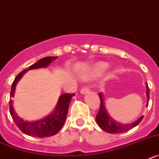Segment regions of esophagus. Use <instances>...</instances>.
<instances>
[{
    "mask_svg": "<svg viewBox=\"0 0 159 159\" xmlns=\"http://www.w3.org/2000/svg\"><path fill=\"white\" fill-rule=\"evenodd\" d=\"M89 91H90V90H89V88H88V87H84V88H83L82 89L80 90V93L81 94H86V93H88Z\"/></svg>",
    "mask_w": 159,
    "mask_h": 159,
    "instance_id": "1",
    "label": "esophagus"
}]
</instances>
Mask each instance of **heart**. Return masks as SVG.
<instances>
[{"mask_svg":"<svg viewBox=\"0 0 159 159\" xmlns=\"http://www.w3.org/2000/svg\"><path fill=\"white\" fill-rule=\"evenodd\" d=\"M108 67V64L107 63H99L98 64H96L95 67V69H94V73L95 74H100V73L103 72L104 71H106Z\"/></svg>","mask_w":159,"mask_h":159,"instance_id":"b5f03b06","label":"heart"}]
</instances>
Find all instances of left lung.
<instances>
[{
	"instance_id": "obj_1",
	"label": "left lung",
	"mask_w": 159,
	"mask_h": 159,
	"mask_svg": "<svg viewBox=\"0 0 159 159\" xmlns=\"http://www.w3.org/2000/svg\"><path fill=\"white\" fill-rule=\"evenodd\" d=\"M149 94H150V89H149L148 85L147 84V96L148 100ZM99 96L100 98V108H99V111L97 114L95 119H96V122L99 126V127L104 131L107 132V133H111V134H119V133L128 131L133 127H136L143 120V117H144L143 116H141L139 119H138L135 122L128 123V124H124V123H121L118 121H116L113 118L109 116L108 112L107 111L102 94L99 93Z\"/></svg>"
}]
</instances>
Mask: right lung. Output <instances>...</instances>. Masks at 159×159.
Wrapping results in <instances>:
<instances>
[{
    "label": "right lung",
    "mask_w": 159,
    "mask_h": 159,
    "mask_svg": "<svg viewBox=\"0 0 159 159\" xmlns=\"http://www.w3.org/2000/svg\"><path fill=\"white\" fill-rule=\"evenodd\" d=\"M57 58V57H48L42 58L41 60L35 63L34 64L31 65L29 69L23 70L21 72H20L16 75L12 84L10 92L11 98L14 96L16 84L20 80L22 75L28 70L37 69V68H40V67H47L50 64L52 61H53ZM74 95H75V94L68 93L61 95L59 98L56 109L53 111L52 113L50 114L47 117L40 119V120L33 122H28L17 116L16 112L14 111L13 106H12L13 102L10 99V100H9V111H10L11 116H12L14 123H16L18 128L27 135L34 136V137L38 138H45L52 136L57 134V132L62 128L63 125L65 122L66 117H67L70 102H71L72 96H74Z\"/></svg>",
    "instance_id": "1"
}]
</instances>
